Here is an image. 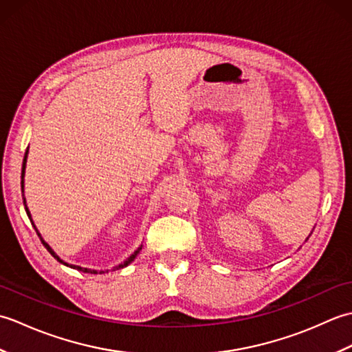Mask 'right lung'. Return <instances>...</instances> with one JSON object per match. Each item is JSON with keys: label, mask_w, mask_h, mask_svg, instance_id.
<instances>
[{"label": "right lung", "mask_w": 352, "mask_h": 352, "mask_svg": "<svg viewBox=\"0 0 352 352\" xmlns=\"http://www.w3.org/2000/svg\"><path fill=\"white\" fill-rule=\"evenodd\" d=\"M27 153H28V148H27V151H25V155H24V163H22V175H21V178H22V182L21 183H24V172H25V162H27ZM24 204H25V199H24ZM25 210H27V214L30 216V213H28V208H25ZM34 227V226H33ZM36 228V227H34ZM37 231V230H36ZM41 236V234H39ZM41 241H42V239H41ZM42 243H43V246H45V248H47L50 252H51V256L52 257H54V258H57L58 261H60V263H63V265H66L65 263V261H62L60 258H58L57 256H56V252L54 251H52L51 248H50V245L47 243V242H43L42 241ZM142 250V246H140V248H138L136 251H134L133 254H131V256L129 257V258H126L125 261H124V263H121V265H119V266H116L115 269H121V267H125L126 265H130L131 263V261L134 260V258H136V256H138V254H139V251ZM66 266H69V265H66ZM71 267H74V269H77V271H83V272H92V274H96V271H91V269H86V267H81V266H72L71 265Z\"/></svg>", "instance_id": "add662e5"}]
</instances>
